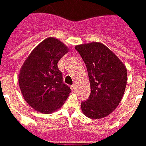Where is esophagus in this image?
Segmentation results:
<instances>
[{
    "instance_id": "1",
    "label": "esophagus",
    "mask_w": 146,
    "mask_h": 146,
    "mask_svg": "<svg viewBox=\"0 0 146 146\" xmlns=\"http://www.w3.org/2000/svg\"><path fill=\"white\" fill-rule=\"evenodd\" d=\"M71 88H72V91H75L76 90V84H73L72 86H71Z\"/></svg>"
}]
</instances>
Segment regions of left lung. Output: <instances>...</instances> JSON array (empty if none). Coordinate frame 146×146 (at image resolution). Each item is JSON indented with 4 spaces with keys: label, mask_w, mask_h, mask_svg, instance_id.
Here are the masks:
<instances>
[{
    "label": "left lung",
    "mask_w": 146,
    "mask_h": 146,
    "mask_svg": "<svg viewBox=\"0 0 146 146\" xmlns=\"http://www.w3.org/2000/svg\"><path fill=\"white\" fill-rule=\"evenodd\" d=\"M87 67L91 94L81 103L83 114L91 119L108 116L118 107L124 94L127 71L123 62L100 42L75 46Z\"/></svg>",
    "instance_id": "obj_1"
}]
</instances>
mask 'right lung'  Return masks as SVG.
<instances>
[{
	"mask_svg": "<svg viewBox=\"0 0 146 146\" xmlns=\"http://www.w3.org/2000/svg\"><path fill=\"white\" fill-rule=\"evenodd\" d=\"M69 50L60 40L49 37L33 49L22 66L18 79L22 94L39 113L49 114L58 110L71 93L58 67Z\"/></svg>",
	"mask_w": 146,
	"mask_h": 146,
	"instance_id": "obj_1",
	"label": "right lung"
}]
</instances>
